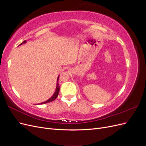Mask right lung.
Listing matches in <instances>:
<instances>
[{
	"label": "right lung",
	"mask_w": 146,
	"mask_h": 146,
	"mask_svg": "<svg viewBox=\"0 0 146 146\" xmlns=\"http://www.w3.org/2000/svg\"><path fill=\"white\" fill-rule=\"evenodd\" d=\"M26 42H27V41H24L23 42H22L21 44H20L19 46L23 44H25ZM59 77L60 76H58V78H57V80H56V89H55V92L54 94H53V96L51 97L50 98L48 99L47 100L44 102H42V103H40V104H47V103H48V102H52L54 101V100H55V99L58 97V93H59V91H60V85L58 84V79H59Z\"/></svg>",
	"instance_id": "right-lung-1"
}]
</instances>
